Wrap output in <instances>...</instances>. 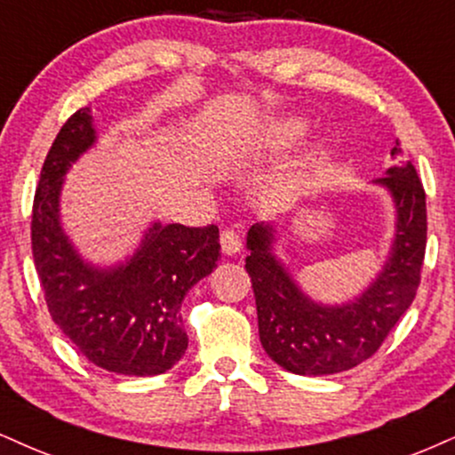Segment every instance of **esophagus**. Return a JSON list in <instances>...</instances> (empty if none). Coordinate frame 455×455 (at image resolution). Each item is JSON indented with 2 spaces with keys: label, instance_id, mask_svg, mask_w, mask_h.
<instances>
[{
  "label": "esophagus",
  "instance_id": "esophagus-1",
  "mask_svg": "<svg viewBox=\"0 0 455 455\" xmlns=\"http://www.w3.org/2000/svg\"><path fill=\"white\" fill-rule=\"evenodd\" d=\"M221 251L226 255H236L243 251V238L234 229H223L221 232Z\"/></svg>",
  "mask_w": 455,
  "mask_h": 455
}]
</instances>
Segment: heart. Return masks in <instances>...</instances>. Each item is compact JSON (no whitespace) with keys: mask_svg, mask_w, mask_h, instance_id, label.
Returning a JSON list of instances; mask_svg holds the SVG:
<instances>
[{"mask_svg":"<svg viewBox=\"0 0 455 455\" xmlns=\"http://www.w3.org/2000/svg\"><path fill=\"white\" fill-rule=\"evenodd\" d=\"M304 132H306V122L304 120H297V117H291V120L278 122L276 128H274V134H276L278 141H283V143H293Z\"/></svg>","mask_w":455,"mask_h":455,"instance_id":"b5f03b06","label":"heart"}]
</instances>
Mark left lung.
Segmentation results:
<instances>
[{"label": "left lung", "mask_w": 455, "mask_h": 455, "mask_svg": "<svg viewBox=\"0 0 455 455\" xmlns=\"http://www.w3.org/2000/svg\"><path fill=\"white\" fill-rule=\"evenodd\" d=\"M399 145V143H396ZM390 149V164L373 185L395 204V238L388 259L367 289L346 304H321L301 291L278 259L276 228L255 223L246 234V272L253 283L263 350L297 375L347 371L378 352L411 306L426 251V194L411 160Z\"/></svg>", "instance_id": "left-lung-1"}]
</instances>
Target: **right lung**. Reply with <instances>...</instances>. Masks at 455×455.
I'll list each match as a JSON object with an SVG mask.
<instances>
[{
  "label": "right lung",
  "instance_id": "obj_1",
  "mask_svg": "<svg viewBox=\"0 0 455 455\" xmlns=\"http://www.w3.org/2000/svg\"><path fill=\"white\" fill-rule=\"evenodd\" d=\"M94 143L91 108L56 134L33 200V261L50 316L88 361L122 375H160L188 350L183 297L217 267L219 228L154 221L124 261L103 267L84 259L60 223V192Z\"/></svg>",
  "mask_w": 455,
  "mask_h": 455
}]
</instances>
